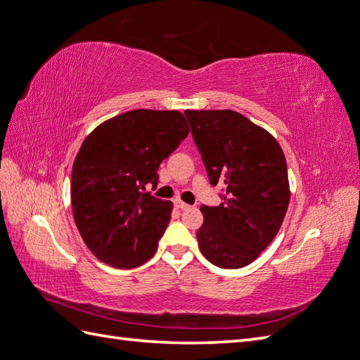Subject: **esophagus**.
Wrapping results in <instances>:
<instances>
[{
	"instance_id": "1",
	"label": "esophagus",
	"mask_w": 360,
	"mask_h": 360,
	"mask_svg": "<svg viewBox=\"0 0 360 360\" xmlns=\"http://www.w3.org/2000/svg\"><path fill=\"white\" fill-rule=\"evenodd\" d=\"M174 207L179 208V210H187V208H190V205H188V204H186V202H182L181 199H176V200H174Z\"/></svg>"
}]
</instances>
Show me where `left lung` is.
I'll list each match as a JSON object with an SVG mask.
<instances>
[{
    "mask_svg": "<svg viewBox=\"0 0 360 360\" xmlns=\"http://www.w3.org/2000/svg\"><path fill=\"white\" fill-rule=\"evenodd\" d=\"M191 135L222 202L202 205L200 253L221 269L252 264L278 235L290 202L287 161L269 131L233 110H186Z\"/></svg>",
    "mask_w": 360,
    "mask_h": 360,
    "instance_id": "left-lung-1",
    "label": "left lung"
}]
</instances>
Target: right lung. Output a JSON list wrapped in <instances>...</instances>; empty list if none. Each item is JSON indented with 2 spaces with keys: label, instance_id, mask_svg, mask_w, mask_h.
I'll return each mask as SVG.
<instances>
[{
  "label": "right lung",
  "instance_id": "add662e5",
  "mask_svg": "<svg viewBox=\"0 0 360 360\" xmlns=\"http://www.w3.org/2000/svg\"><path fill=\"white\" fill-rule=\"evenodd\" d=\"M176 110H130L103 122L82 142L72 169L73 219L86 245L115 269L152 257L172 218L156 188L161 162L188 135Z\"/></svg>",
  "mask_w": 360,
  "mask_h": 360
}]
</instances>
